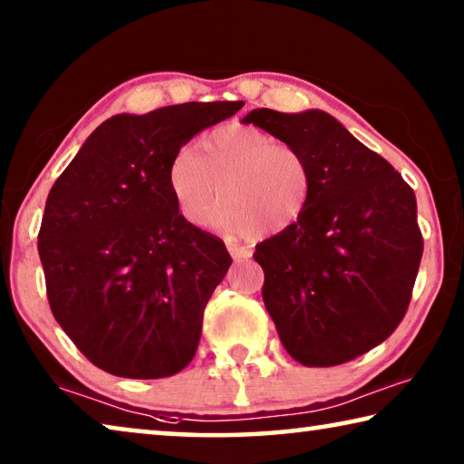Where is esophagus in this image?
<instances>
[{"label": "esophagus", "instance_id": "1", "mask_svg": "<svg viewBox=\"0 0 464 464\" xmlns=\"http://www.w3.org/2000/svg\"><path fill=\"white\" fill-rule=\"evenodd\" d=\"M227 249H229L231 258H233L235 262H239V260H247V258H252V249H249V247H246V246H235V244H229V246H227Z\"/></svg>", "mask_w": 464, "mask_h": 464}]
</instances>
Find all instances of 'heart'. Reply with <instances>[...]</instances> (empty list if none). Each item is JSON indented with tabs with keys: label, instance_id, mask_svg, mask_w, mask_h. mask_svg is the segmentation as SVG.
<instances>
[{
	"label": "heart",
	"instance_id": "b5f03b06",
	"mask_svg": "<svg viewBox=\"0 0 464 464\" xmlns=\"http://www.w3.org/2000/svg\"><path fill=\"white\" fill-rule=\"evenodd\" d=\"M169 192L189 225L208 223L229 235H278L310 208V159L285 140L254 126H220L181 149L169 163Z\"/></svg>",
	"mask_w": 464,
	"mask_h": 464
}]
</instances>
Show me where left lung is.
Segmentation results:
<instances>
[{"label":"left lung","mask_w":464,"mask_h":464,"mask_svg":"<svg viewBox=\"0 0 464 464\" xmlns=\"http://www.w3.org/2000/svg\"><path fill=\"white\" fill-rule=\"evenodd\" d=\"M305 154L310 208L256 246L262 299L286 353L307 367L347 363L401 324L423 254L413 189L320 109L244 117Z\"/></svg>","instance_id":"obj_1"}]
</instances>
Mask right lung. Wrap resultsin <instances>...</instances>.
<instances>
[{
  "label": "right lung",
  "instance_id": "add662e5",
  "mask_svg": "<svg viewBox=\"0 0 464 464\" xmlns=\"http://www.w3.org/2000/svg\"><path fill=\"white\" fill-rule=\"evenodd\" d=\"M244 102H183L113 115L51 188L39 256L57 324L88 362L154 380L192 362L212 291L231 266L223 241L189 225L169 163Z\"/></svg>",
  "mask_w": 464,
  "mask_h": 464
}]
</instances>
